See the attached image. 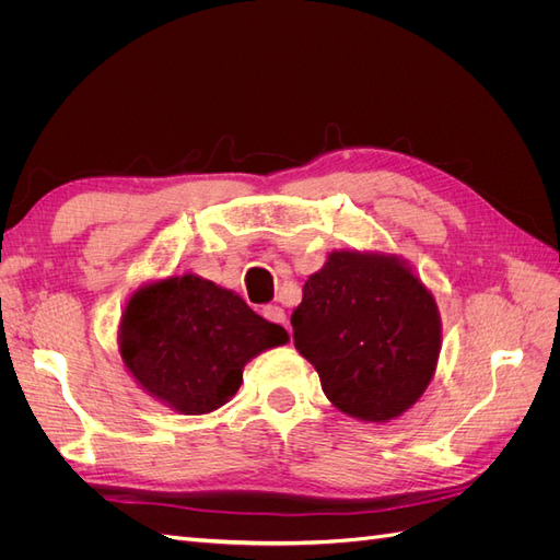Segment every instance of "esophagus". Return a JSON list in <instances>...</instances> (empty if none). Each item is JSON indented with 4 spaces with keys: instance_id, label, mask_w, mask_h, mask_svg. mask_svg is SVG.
<instances>
[{
    "instance_id": "obj_1",
    "label": "esophagus",
    "mask_w": 560,
    "mask_h": 560,
    "mask_svg": "<svg viewBox=\"0 0 560 560\" xmlns=\"http://www.w3.org/2000/svg\"><path fill=\"white\" fill-rule=\"evenodd\" d=\"M264 317L268 322H273V325H280V327L287 329V315H284V311L280 306H266L264 308Z\"/></svg>"
}]
</instances>
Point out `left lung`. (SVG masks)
<instances>
[{
    "mask_svg": "<svg viewBox=\"0 0 560 560\" xmlns=\"http://www.w3.org/2000/svg\"><path fill=\"white\" fill-rule=\"evenodd\" d=\"M292 327L327 399L366 422L411 409L442 350L432 292L406 261L378 252H331L303 284Z\"/></svg>",
    "mask_w": 560,
    "mask_h": 560,
    "instance_id": "left-lung-1",
    "label": "left lung"
}]
</instances>
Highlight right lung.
<instances>
[{
	"mask_svg": "<svg viewBox=\"0 0 560 560\" xmlns=\"http://www.w3.org/2000/svg\"><path fill=\"white\" fill-rule=\"evenodd\" d=\"M290 341L247 303L194 273L140 287L118 325L124 364L144 393L184 416L224 406L243 383L245 364Z\"/></svg>",
	"mask_w": 560,
	"mask_h": 560,
	"instance_id": "add662e5",
	"label": "right lung"
}]
</instances>
